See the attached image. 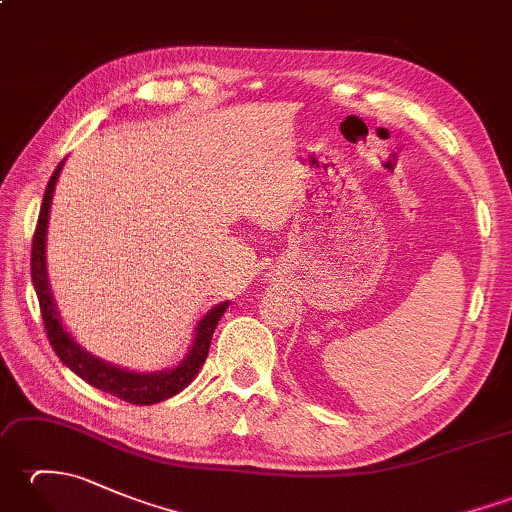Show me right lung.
I'll return each mask as SVG.
<instances>
[{
	"label": "right lung",
	"instance_id": "obj_1",
	"mask_svg": "<svg viewBox=\"0 0 512 512\" xmlns=\"http://www.w3.org/2000/svg\"><path fill=\"white\" fill-rule=\"evenodd\" d=\"M63 162L65 160H61L59 167L54 169L46 187V195H43L37 231H35V237H32V259H30L32 286H35V292H37L48 341L52 345V350L61 358V363L65 367H70L76 376H81L85 383H90L92 387L101 391H107V394H112L125 402H132V405H156V402H162L180 394V391L187 387L195 376H198L206 356H209L211 336L217 328V323H220L222 314L226 312L228 306H231V301L217 303V306H213L204 314V317L198 321V325H195L193 341L187 356L173 367L158 369V372H134V369L107 363L103 358L85 350V347L76 341L68 330H65V325L59 317L57 303L52 299V290L48 284V270H46V235H48L50 206H52L54 187H57L59 173L63 169Z\"/></svg>",
	"mask_w": 512,
	"mask_h": 512
}]
</instances>
